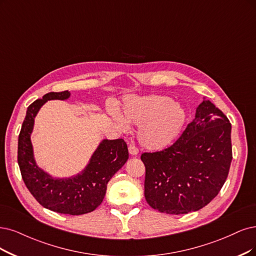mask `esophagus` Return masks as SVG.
<instances>
[{
  "mask_svg": "<svg viewBox=\"0 0 256 256\" xmlns=\"http://www.w3.org/2000/svg\"><path fill=\"white\" fill-rule=\"evenodd\" d=\"M128 153H130L132 156H137V155H138V150H137V148H135L134 146H128Z\"/></svg>",
  "mask_w": 256,
  "mask_h": 256,
  "instance_id": "34e87169",
  "label": "esophagus"
}]
</instances>
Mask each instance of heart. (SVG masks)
<instances>
[{
	"label": "heart",
	"mask_w": 256,
	"mask_h": 256,
	"mask_svg": "<svg viewBox=\"0 0 256 256\" xmlns=\"http://www.w3.org/2000/svg\"><path fill=\"white\" fill-rule=\"evenodd\" d=\"M186 120L182 106L162 94L128 97L122 104L116 121L122 130L139 126L137 140L150 152H158L174 142Z\"/></svg>",
	"instance_id": "obj_1"
}]
</instances>
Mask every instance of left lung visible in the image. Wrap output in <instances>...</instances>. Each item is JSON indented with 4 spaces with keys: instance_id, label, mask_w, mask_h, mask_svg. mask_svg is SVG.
<instances>
[{
    "instance_id": "1",
    "label": "left lung",
    "mask_w": 256,
    "mask_h": 256,
    "mask_svg": "<svg viewBox=\"0 0 256 256\" xmlns=\"http://www.w3.org/2000/svg\"><path fill=\"white\" fill-rule=\"evenodd\" d=\"M144 196L168 214L195 212L220 193L232 162L231 123L212 102L196 108L195 119L174 144L144 153Z\"/></svg>"
}]
</instances>
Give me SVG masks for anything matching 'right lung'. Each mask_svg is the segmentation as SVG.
<instances>
[{
	"label": "right lung",
	"instance_id": "obj_1",
	"mask_svg": "<svg viewBox=\"0 0 256 256\" xmlns=\"http://www.w3.org/2000/svg\"><path fill=\"white\" fill-rule=\"evenodd\" d=\"M68 90L48 92L28 106L18 141V164L25 186L36 200L56 213L81 215L94 211L106 196L110 179L128 159L123 139L101 140L81 172L70 177H54L36 164L32 133L34 118L50 100H68Z\"/></svg>",
	"mask_w": 256,
	"mask_h": 256
}]
</instances>
